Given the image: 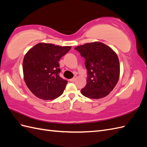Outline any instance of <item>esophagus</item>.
Returning <instances> with one entry per match:
<instances>
[{
    "label": "esophagus",
    "instance_id": "1",
    "mask_svg": "<svg viewBox=\"0 0 147 147\" xmlns=\"http://www.w3.org/2000/svg\"><path fill=\"white\" fill-rule=\"evenodd\" d=\"M76 78H77L76 76H74V77H73L72 79H70L69 81H70L71 82H74L76 80Z\"/></svg>",
    "mask_w": 147,
    "mask_h": 147
}]
</instances>
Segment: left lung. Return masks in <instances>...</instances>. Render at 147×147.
<instances>
[{"label": "left lung", "instance_id": "obj_1", "mask_svg": "<svg viewBox=\"0 0 147 147\" xmlns=\"http://www.w3.org/2000/svg\"><path fill=\"white\" fill-rule=\"evenodd\" d=\"M85 58L88 69L87 84L82 94L98 99L107 96L116 86L120 76V64L116 53L99 41L88 43L74 48Z\"/></svg>", "mask_w": 147, "mask_h": 147}]
</instances>
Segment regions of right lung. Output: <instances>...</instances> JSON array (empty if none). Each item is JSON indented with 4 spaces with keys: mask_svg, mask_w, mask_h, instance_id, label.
Instances as JSON below:
<instances>
[{
    "mask_svg": "<svg viewBox=\"0 0 147 147\" xmlns=\"http://www.w3.org/2000/svg\"><path fill=\"white\" fill-rule=\"evenodd\" d=\"M71 48L40 43L30 49L23 61L24 79L28 88L38 98L48 100L61 96L67 81L59 76V60Z\"/></svg>",
    "mask_w": 147,
    "mask_h": 147,
    "instance_id": "add662e5",
    "label": "right lung"
}]
</instances>
